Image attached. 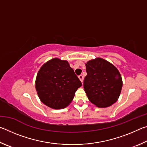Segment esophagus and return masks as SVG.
<instances>
[{
    "instance_id": "1",
    "label": "esophagus",
    "mask_w": 147,
    "mask_h": 147,
    "mask_svg": "<svg viewBox=\"0 0 147 147\" xmlns=\"http://www.w3.org/2000/svg\"><path fill=\"white\" fill-rule=\"evenodd\" d=\"M78 78L80 79V80L82 82H83V80H84V76L82 75H80L78 76Z\"/></svg>"
}]
</instances>
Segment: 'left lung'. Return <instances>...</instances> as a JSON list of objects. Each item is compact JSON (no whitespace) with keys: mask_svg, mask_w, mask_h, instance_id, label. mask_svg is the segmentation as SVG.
<instances>
[{"mask_svg":"<svg viewBox=\"0 0 147 147\" xmlns=\"http://www.w3.org/2000/svg\"><path fill=\"white\" fill-rule=\"evenodd\" d=\"M86 66L84 88L89 101L99 108L112 105L119 98L123 86L117 69L100 58L88 61Z\"/></svg>","mask_w":147,"mask_h":147,"instance_id":"1","label":"left lung"}]
</instances>
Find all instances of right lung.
Instances as JSON below:
<instances>
[{
    "label": "right lung",
    "mask_w": 147,
    "mask_h": 147,
    "mask_svg": "<svg viewBox=\"0 0 147 147\" xmlns=\"http://www.w3.org/2000/svg\"><path fill=\"white\" fill-rule=\"evenodd\" d=\"M82 83L67 61L54 58L45 63L37 74L36 88L41 101L53 109L70 104Z\"/></svg>",
    "instance_id": "1"
}]
</instances>
